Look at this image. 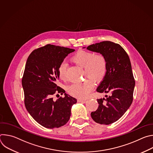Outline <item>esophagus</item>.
I'll return each mask as SVG.
<instances>
[{
  "mask_svg": "<svg viewBox=\"0 0 153 153\" xmlns=\"http://www.w3.org/2000/svg\"><path fill=\"white\" fill-rule=\"evenodd\" d=\"M86 100H84V99H77V102H79V103H85L86 102Z\"/></svg>",
  "mask_w": 153,
  "mask_h": 153,
  "instance_id": "obj_1",
  "label": "esophagus"
}]
</instances>
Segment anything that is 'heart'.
<instances>
[{"label":"heart","instance_id":"1","mask_svg":"<svg viewBox=\"0 0 153 153\" xmlns=\"http://www.w3.org/2000/svg\"><path fill=\"white\" fill-rule=\"evenodd\" d=\"M71 60L76 64L84 68L85 77L93 79L96 82H101L106 74V60L102 54H94L90 51L80 50L75 53ZM67 64L62 62L58 68V76L64 80L66 76ZM94 82L91 79H86L80 83H73L68 87V93L73 97L79 99H85L88 97L94 88Z\"/></svg>","mask_w":153,"mask_h":153}]
</instances>
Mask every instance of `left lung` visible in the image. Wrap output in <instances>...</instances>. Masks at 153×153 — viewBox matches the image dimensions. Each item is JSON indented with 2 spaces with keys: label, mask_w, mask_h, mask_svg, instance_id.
<instances>
[{
  "label": "left lung",
  "mask_w": 153,
  "mask_h": 153,
  "mask_svg": "<svg viewBox=\"0 0 153 153\" xmlns=\"http://www.w3.org/2000/svg\"><path fill=\"white\" fill-rule=\"evenodd\" d=\"M86 49L102 54L106 60V74L96 91L111 94L97 99L99 107L91 116L97 123L110 125L118 120L133 102L135 80L131 62L125 50L110 41L96 43Z\"/></svg>",
  "instance_id": "1"
}]
</instances>
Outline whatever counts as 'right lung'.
I'll return each mask as SVG.
<instances>
[{"label": "right lung", "instance_id": "obj_1", "mask_svg": "<svg viewBox=\"0 0 153 153\" xmlns=\"http://www.w3.org/2000/svg\"><path fill=\"white\" fill-rule=\"evenodd\" d=\"M74 51L48 44L34 50L27 60L22 80L25 105L32 117L45 128H59L66 124L72 106L77 102L56 83L59 77V65ZM58 93H64L65 97L54 101L52 96Z\"/></svg>", "mask_w": 153, "mask_h": 153}]
</instances>
